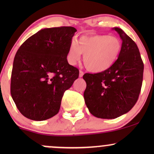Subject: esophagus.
<instances>
[{"label": "esophagus", "mask_w": 154, "mask_h": 154, "mask_svg": "<svg viewBox=\"0 0 154 154\" xmlns=\"http://www.w3.org/2000/svg\"><path fill=\"white\" fill-rule=\"evenodd\" d=\"M83 75H84V72L82 71H81V70H79V77H82Z\"/></svg>", "instance_id": "1"}]
</instances>
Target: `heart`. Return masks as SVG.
Segmentation results:
<instances>
[{
  "instance_id": "1",
  "label": "heart",
  "mask_w": 154,
  "mask_h": 154,
  "mask_svg": "<svg viewBox=\"0 0 154 154\" xmlns=\"http://www.w3.org/2000/svg\"><path fill=\"white\" fill-rule=\"evenodd\" d=\"M122 51V43L117 37L106 35H82L71 42L67 60L75 64L83 56V63L88 71L100 73L106 71L115 63Z\"/></svg>"
}]
</instances>
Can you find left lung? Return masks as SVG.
Segmentation results:
<instances>
[{
	"label": "left lung",
	"mask_w": 154,
	"mask_h": 154,
	"mask_svg": "<svg viewBox=\"0 0 154 154\" xmlns=\"http://www.w3.org/2000/svg\"><path fill=\"white\" fill-rule=\"evenodd\" d=\"M113 29L122 40L115 63L105 72L83 75L86 106L101 119H115L131 110L138 99L143 76V62L136 43L120 28Z\"/></svg>",
	"instance_id": "1"
}]
</instances>
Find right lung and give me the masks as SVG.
<instances>
[{
	"instance_id": "obj_1",
	"label": "right lung",
	"mask_w": 154,
	"mask_h": 154,
	"mask_svg": "<svg viewBox=\"0 0 154 154\" xmlns=\"http://www.w3.org/2000/svg\"><path fill=\"white\" fill-rule=\"evenodd\" d=\"M76 31L72 26L45 28L19 47L14 60L11 95L25 117L43 121L59 112L63 93L79 77L78 69L66 59Z\"/></svg>"
}]
</instances>
